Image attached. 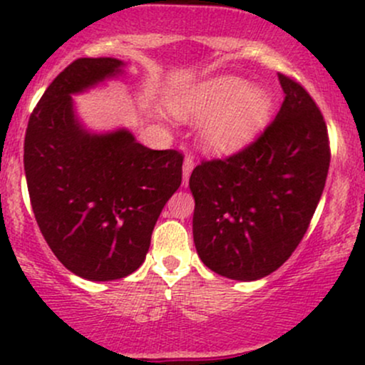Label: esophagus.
<instances>
[{"instance_id":"esophagus-1","label":"esophagus","mask_w":365,"mask_h":365,"mask_svg":"<svg viewBox=\"0 0 365 365\" xmlns=\"http://www.w3.org/2000/svg\"><path fill=\"white\" fill-rule=\"evenodd\" d=\"M194 166H195L194 156L187 154L185 161H183V185H187V183H188V177H190V173H192V170H194Z\"/></svg>"}]
</instances>
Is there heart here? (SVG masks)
I'll return each mask as SVG.
<instances>
[{"instance_id": "b5f03b06", "label": "heart", "mask_w": 365, "mask_h": 365, "mask_svg": "<svg viewBox=\"0 0 365 365\" xmlns=\"http://www.w3.org/2000/svg\"><path fill=\"white\" fill-rule=\"evenodd\" d=\"M175 113L185 120H207L204 144L220 154L247 148L266 127L271 98L261 87L238 77H220L188 87L175 101Z\"/></svg>"}]
</instances>
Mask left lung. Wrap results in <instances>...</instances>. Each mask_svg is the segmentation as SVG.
I'll use <instances>...</instances> for the list:
<instances>
[{
    "label": "left lung",
    "instance_id": "1",
    "mask_svg": "<svg viewBox=\"0 0 365 365\" xmlns=\"http://www.w3.org/2000/svg\"><path fill=\"white\" fill-rule=\"evenodd\" d=\"M284 99L254 142L190 175L194 244L209 269L252 282L278 269L307 232L328 177L326 121L302 83L278 73Z\"/></svg>",
    "mask_w": 365,
    "mask_h": 365
}]
</instances>
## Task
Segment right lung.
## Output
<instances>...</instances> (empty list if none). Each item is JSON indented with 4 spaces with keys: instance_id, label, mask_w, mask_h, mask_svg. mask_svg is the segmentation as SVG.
Wrapping results in <instances>:
<instances>
[{
    "instance_id": "right-lung-1",
    "label": "right lung",
    "mask_w": 365,
    "mask_h": 365,
    "mask_svg": "<svg viewBox=\"0 0 365 365\" xmlns=\"http://www.w3.org/2000/svg\"><path fill=\"white\" fill-rule=\"evenodd\" d=\"M116 58H78L49 83L29 118L24 168L44 240L66 269L91 282L132 274L154 225L182 183V153L153 150L127 130L94 135L70 94L113 77Z\"/></svg>"
}]
</instances>
